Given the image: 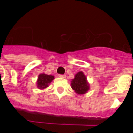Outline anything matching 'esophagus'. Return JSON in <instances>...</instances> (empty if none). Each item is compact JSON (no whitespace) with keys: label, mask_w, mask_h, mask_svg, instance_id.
Segmentation results:
<instances>
[{"label":"esophagus","mask_w":133,"mask_h":133,"mask_svg":"<svg viewBox=\"0 0 133 133\" xmlns=\"http://www.w3.org/2000/svg\"><path fill=\"white\" fill-rule=\"evenodd\" d=\"M59 77H61V78H66V75H59Z\"/></svg>","instance_id":"1"}]
</instances>
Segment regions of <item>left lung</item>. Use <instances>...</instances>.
<instances>
[{"label":"left lung","mask_w":133,"mask_h":133,"mask_svg":"<svg viewBox=\"0 0 133 133\" xmlns=\"http://www.w3.org/2000/svg\"><path fill=\"white\" fill-rule=\"evenodd\" d=\"M71 87L78 95H84L89 90V84L82 71L75 75V78L71 81Z\"/></svg>","instance_id":"left-lung-1"}]
</instances>
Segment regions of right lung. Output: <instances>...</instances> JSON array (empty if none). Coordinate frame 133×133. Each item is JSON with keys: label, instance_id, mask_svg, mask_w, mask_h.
<instances>
[{"label": "right lung", "instance_id": "obj_1", "mask_svg": "<svg viewBox=\"0 0 133 133\" xmlns=\"http://www.w3.org/2000/svg\"><path fill=\"white\" fill-rule=\"evenodd\" d=\"M55 78L54 76L52 75H48L44 73L40 74L38 75V80H37V87L40 89H43L49 87V84Z\"/></svg>", "mask_w": 133, "mask_h": 133}]
</instances>
